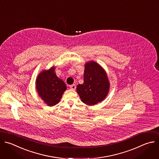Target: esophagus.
Masks as SVG:
<instances>
[{"mask_svg": "<svg viewBox=\"0 0 159 159\" xmlns=\"http://www.w3.org/2000/svg\"><path fill=\"white\" fill-rule=\"evenodd\" d=\"M70 88L72 89V90H75L76 89V85L75 84H72L71 85H70Z\"/></svg>", "mask_w": 159, "mask_h": 159, "instance_id": "obj_1", "label": "esophagus"}]
</instances>
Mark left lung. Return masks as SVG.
I'll use <instances>...</instances> for the list:
<instances>
[{
	"instance_id": "left-lung-1",
	"label": "left lung",
	"mask_w": 159,
	"mask_h": 159,
	"mask_svg": "<svg viewBox=\"0 0 159 159\" xmlns=\"http://www.w3.org/2000/svg\"><path fill=\"white\" fill-rule=\"evenodd\" d=\"M110 82L106 72L95 61L85 64L84 83L77 86L82 102L93 105L103 100L109 93Z\"/></svg>"
}]
</instances>
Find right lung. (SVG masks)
Here are the masks:
<instances>
[{"label":"right lung","instance_id":"right-lung-1","mask_svg":"<svg viewBox=\"0 0 159 159\" xmlns=\"http://www.w3.org/2000/svg\"><path fill=\"white\" fill-rule=\"evenodd\" d=\"M35 84L39 96L48 106L57 104L67 89L64 82L57 76L54 66L39 73Z\"/></svg>","mask_w":159,"mask_h":159}]
</instances>
